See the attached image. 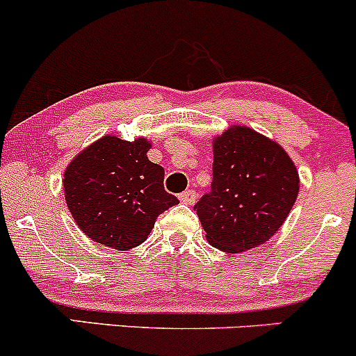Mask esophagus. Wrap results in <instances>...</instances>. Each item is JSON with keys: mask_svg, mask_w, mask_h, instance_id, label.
<instances>
[{"mask_svg": "<svg viewBox=\"0 0 356 356\" xmlns=\"http://www.w3.org/2000/svg\"><path fill=\"white\" fill-rule=\"evenodd\" d=\"M179 200H181L183 204H193V202L197 200V192H195V190H186V192L179 193Z\"/></svg>", "mask_w": 356, "mask_h": 356, "instance_id": "34e87169", "label": "esophagus"}]
</instances>
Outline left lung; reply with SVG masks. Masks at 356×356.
<instances>
[{"label": "left lung", "instance_id": "left-lung-1", "mask_svg": "<svg viewBox=\"0 0 356 356\" xmlns=\"http://www.w3.org/2000/svg\"><path fill=\"white\" fill-rule=\"evenodd\" d=\"M212 190L193 210L209 243L241 253L266 243L292 210L299 173L275 140L236 125L213 139Z\"/></svg>", "mask_w": 356, "mask_h": 356}]
</instances>
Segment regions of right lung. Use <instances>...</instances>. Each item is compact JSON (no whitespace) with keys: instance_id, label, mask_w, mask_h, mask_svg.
Masks as SVG:
<instances>
[{"instance_id":"obj_1","label":"right lung","mask_w":356,"mask_h":356,"mask_svg":"<svg viewBox=\"0 0 356 356\" xmlns=\"http://www.w3.org/2000/svg\"><path fill=\"white\" fill-rule=\"evenodd\" d=\"M151 143L105 136L79 152L64 173L66 204L78 227L112 250L147 239L159 213L178 204L164 190V170L147 159Z\"/></svg>"}]
</instances>
